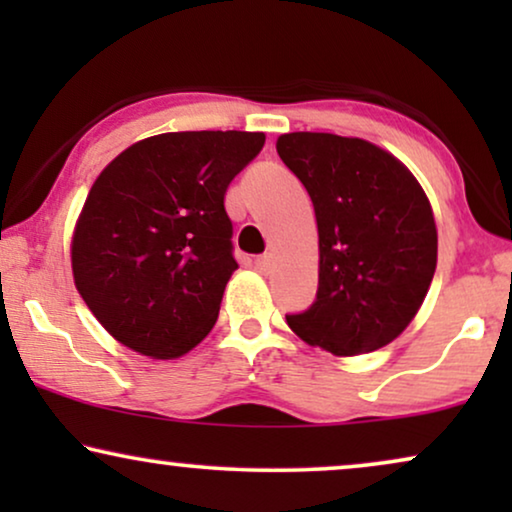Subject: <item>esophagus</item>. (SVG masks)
I'll return each mask as SVG.
<instances>
[{
	"label": "esophagus",
	"instance_id": "esophagus-1",
	"mask_svg": "<svg viewBox=\"0 0 512 512\" xmlns=\"http://www.w3.org/2000/svg\"><path fill=\"white\" fill-rule=\"evenodd\" d=\"M254 265H256V270L261 272V275H270V272L275 270V258H272L270 254H265V256H258Z\"/></svg>",
	"mask_w": 512,
	"mask_h": 512
}]
</instances>
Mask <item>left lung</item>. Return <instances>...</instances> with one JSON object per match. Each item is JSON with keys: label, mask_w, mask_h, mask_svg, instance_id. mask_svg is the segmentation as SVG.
I'll use <instances>...</instances> for the list:
<instances>
[{"label": "left lung", "mask_w": 512, "mask_h": 512, "mask_svg": "<svg viewBox=\"0 0 512 512\" xmlns=\"http://www.w3.org/2000/svg\"><path fill=\"white\" fill-rule=\"evenodd\" d=\"M277 153L310 193L319 291L286 324L335 356L375 352L422 307L438 263L431 202L394 153L331 132L279 135Z\"/></svg>", "instance_id": "left-lung-1"}]
</instances>
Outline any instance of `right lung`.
<instances>
[{"mask_svg":"<svg viewBox=\"0 0 512 512\" xmlns=\"http://www.w3.org/2000/svg\"><path fill=\"white\" fill-rule=\"evenodd\" d=\"M263 132H163L100 172L72 235V275L111 338L149 359H179L212 331L237 270L228 184Z\"/></svg>","mask_w":512,"mask_h":512,"instance_id":"obj_1","label":"right lung"}]
</instances>
